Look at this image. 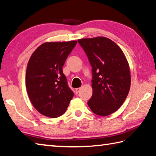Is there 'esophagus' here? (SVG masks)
<instances>
[{"instance_id": "34e87169", "label": "esophagus", "mask_w": 156, "mask_h": 156, "mask_svg": "<svg viewBox=\"0 0 156 156\" xmlns=\"http://www.w3.org/2000/svg\"><path fill=\"white\" fill-rule=\"evenodd\" d=\"M80 88H77V89H76V90H75L76 94H78V92L80 91Z\"/></svg>"}]
</instances>
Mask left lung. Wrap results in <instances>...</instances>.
Listing matches in <instances>:
<instances>
[{
  "label": "left lung",
  "instance_id": "left-lung-1",
  "mask_svg": "<svg viewBox=\"0 0 156 156\" xmlns=\"http://www.w3.org/2000/svg\"><path fill=\"white\" fill-rule=\"evenodd\" d=\"M92 67L93 95L88 106L95 115L107 116L119 108L128 94L131 77L123 51L104 37L78 40Z\"/></svg>",
  "mask_w": 156,
  "mask_h": 156
}]
</instances>
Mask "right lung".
Returning a JSON list of instances; mask_svg holds the SVG:
<instances>
[{"label":"right lung","instance_id":"1","mask_svg":"<svg viewBox=\"0 0 156 156\" xmlns=\"http://www.w3.org/2000/svg\"><path fill=\"white\" fill-rule=\"evenodd\" d=\"M76 44V41L46 42L30 56L26 73L27 90L31 103L41 115L60 117L73 97L63 66Z\"/></svg>","mask_w":156,"mask_h":156}]
</instances>
